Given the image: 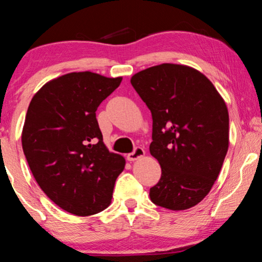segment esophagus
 I'll return each mask as SVG.
<instances>
[{
  "label": "esophagus",
  "mask_w": 262,
  "mask_h": 262,
  "mask_svg": "<svg viewBox=\"0 0 262 262\" xmlns=\"http://www.w3.org/2000/svg\"><path fill=\"white\" fill-rule=\"evenodd\" d=\"M144 155H145V150L141 148V146H137V148H136L134 151L128 154L127 160L128 161H136V160L141 159V157H143Z\"/></svg>",
  "instance_id": "esophagus-1"
}]
</instances>
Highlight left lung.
I'll use <instances>...</instances> for the list:
<instances>
[{
	"label": "left lung",
	"instance_id": "obj_1",
	"mask_svg": "<svg viewBox=\"0 0 262 262\" xmlns=\"http://www.w3.org/2000/svg\"><path fill=\"white\" fill-rule=\"evenodd\" d=\"M131 84L152 117L150 154L162 174L150 199L181 211L212 188L229 148V113L209 78L194 68L163 63L139 71Z\"/></svg>",
	"mask_w": 262,
	"mask_h": 262
}]
</instances>
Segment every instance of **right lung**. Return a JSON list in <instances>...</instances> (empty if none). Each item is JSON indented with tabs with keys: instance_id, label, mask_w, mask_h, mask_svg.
<instances>
[{
	"instance_id": "right-lung-1",
	"label": "right lung",
	"mask_w": 262,
	"mask_h": 262,
	"mask_svg": "<svg viewBox=\"0 0 262 262\" xmlns=\"http://www.w3.org/2000/svg\"><path fill=\"white\" fill-rule=\"evenodd\" d=\"M123 77L69 73L32 98L21 142L32 174L56 205L75 216L108 207L125 159L102 141L96 110Z\"/></svg>"
}]
</instances>
